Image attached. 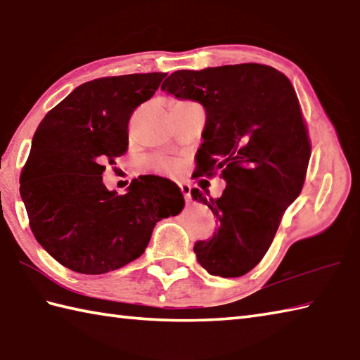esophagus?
<instances>
[{
  "label": "esophagus",
  "mask_w": 360,
  "mask_h": 360,
  "mask_svg": "<svg viewBox=\"0 0 360 360\" xmlns=\"http://www.w3.org/2000/svg\"><path fill=\"white\" fill-rule=\"evenodd\" d=\"M179 186H180L183 197H185V200L189 202L191 200V185H189V183H180Z\"/></svg>",
  "instance_id": "34e87169"
}]
</instances>
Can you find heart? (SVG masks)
Wrapping results in <instances>:
<instances>
[{
    "label": "heart",
    "mask_w": 360,
    "mask_h": 360,
    "mask_svg": "<svg viewBox=\"0 0 360 360\" xmlns=\"http://www.w3.org/2000/svg\"><path fill=\"white\" fill-rule=\"evenodd\" d=\"M152 166L155 171L161 172H175L177 171V163L172 160H166V158H158L152 161Z\"/></svg>",
    "instance_id": "b5f03b06"
}]
</instances>
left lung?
I'll use <instances>...</instances> for the list:
<instances>
[{
  "label": "left lung",
  "instance_id": "obj_1",
  "mask_svg": "<svg viewBox=\"0 0 360 360\" xmlns=\"http://www.w3.org/2000/svg\"><path fill=\"white\" fill-rule=\"evenodd\" d=\"M161 90L203 105L195 172H219L226 181L217 199L191 191L219 221L211 239L195 242L197 261L211 275H245L267 253L304 183L311 144L295 90L283 72L259 63L180 70Z\"/></svg>",
  "mask_w": 360,
  "mask_h": 360
}]
</instances>
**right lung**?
<instances>
[{"label":"right lung","instance_id":"1","mask_svg":"<svg viewBox=\"0 0 360 360\" xmlns=\"http://www.w3.org/2000/svg\"><path fill=\"white\" fill-rule=\"evenodd\" d=\"M165 72L101 77L75 88L37 127L20 177L35 239L62 266L101 275L139 258L153 226L179 214L175 183L138 177L118 195L102 181L105 165L129 146V120Z\"/></svg>","mask_w":360,"mask_h":360}]
</instances>
